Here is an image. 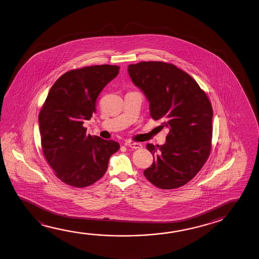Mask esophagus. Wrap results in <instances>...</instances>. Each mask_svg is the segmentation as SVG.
<instances>
[{"label":"esophagus","instance_id":"34e87169","mask_svg":"<svg viewBox=\"0 0 259 259\" xmlns=\"http://www.w3.org/2000/svg\"><path fill=\"white\" fill-rule=\"evenodd\" d=\"M126 146L127 147H130V148H132V149H141L143 146L141 143H139V142H130V143H126Z\"/></svg>","mask_w":259,"mask_h":259}]
</instances>
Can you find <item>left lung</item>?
<instances>
[{"label":"left lung","instance_id":"obj_1","mask_svg":"<svg viewBox=\"0 0 259 259\" xmlns=\"http://www.w3.org/2000/svg\"><path fill=\"white\" fill-rule=\"evenodd\" d=\"M127 71L148 99L151 118L162 119L161 127L169 128L165 144L147 145L154 160L144 176L159 189L180 188L197 175L209 157L210 101L190 75L170 63L141 62L128 65Z\"/></svg>","mask_w":259,"mask_h":259}]
</instances>
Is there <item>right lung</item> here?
Segmentation results:
<instances>
[{
	"mask_svg": "<svg viewBox=\"0 0 259 259\" xmlns=\"http://www.w3.org/2000/svg\"><path fill=\"white\" fill-rule=\"evenodd\" d=\"M117 65H95L69 70L50 90L39 114L44 157L65 184L85 188L105 174L119 144L86 134L84 120L96 112V101L118 74Z\"/></svg>",
	"mask_w": 259,
	"mask_h": 259,
	"instance_id": "add662e5",
	"label": "right lung"
}]
</instances>
